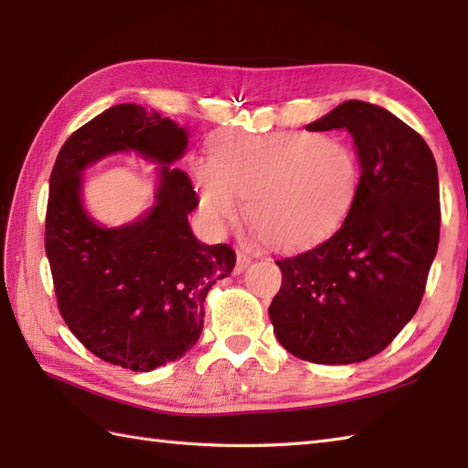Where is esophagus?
I'll use <instances>...</instances> for the list:
<instances>
[{"mask_svg": "<svg viewBox=\"0 0 468 468\" xmlns=\"http://www.w3.org/2000/svg\"><path fill=\"white\" fill-rule=\"evenodd\" d=\"M251 265V257L247 255V253H243V251H239L237 253V265H235V271L237 273H241L243 270H247V267Z\"/></svg>", "mask_w": 468, "mask_h": 468, "instance_id": "34e87169", "label": "esophagus"}]
</instances>
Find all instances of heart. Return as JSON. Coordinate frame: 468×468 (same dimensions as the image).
<instances>
[{
	"label": "heart",
	"instance_id": "1",
	"mask_svg": "<svg viewBox=\"0 0 468 468\" xmlns=\"http://www.w3.org/2000/svg\"><path fill=\"white\" fill-rule=\"evenodd\" d=\"M207 221L223 227L239 213L237 197L263 239L302 245L320 239L350 207L357 165L350 148L310 133L213 138L211 161L195 168Z\"/></svg>",
	"mask_w": 468,
	"mask_h": 468
}]
</instances>
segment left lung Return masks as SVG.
Returning a JSON list of instances; mask_svg holds the SVG:
<instances>
[{
    "instance_id": "1",
    "label": "left lung",
    "mask_w": 468,
    "mask_h": 468,
    "mask_svg": "<svg viewBox=\"0 0 468 468\" xmlns=\"http://www.w3.org/2000/svg\"><path fill=\"white\" fill-rule=\"evenodd\" d=\"M305 128H346L362 175L340 229L275 261L283 282L270 320L295 357L364 362L390 346L422 302L441 237L439 171L424 138L382 106L347 101Z\"/></svg>"
}]
</instances>
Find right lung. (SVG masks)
Here are the masks:
<instances>
[{
    "instance_id": "1",
    "label": "right lung",
    "mask_w": 468,
    "mask_h": 468,
    "mask_svg": "<svg viewBox=\"0 0 468 468\" xmlns=\"http://www.w3.org/2000/svg\"><path fill=\"white\" fill-rule=\"evenodd\" d=\"M185 148L186 133L173 121L118 104L68 138L49 176L46 255L58 310L86 350L133 372L191 350L208 290L231 275L237 260L231 247L205 245L188 227L197 193L188 175L171 166ZM122 150L164 165L157 203L136 224L104 229L83 211L80 173Z\"/></svg>"
}]
</instances>
